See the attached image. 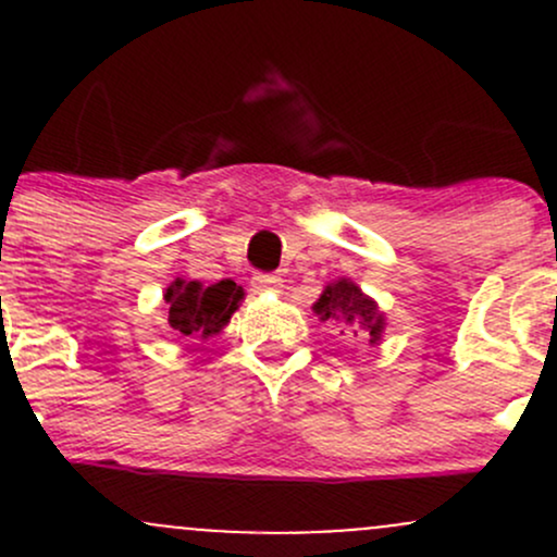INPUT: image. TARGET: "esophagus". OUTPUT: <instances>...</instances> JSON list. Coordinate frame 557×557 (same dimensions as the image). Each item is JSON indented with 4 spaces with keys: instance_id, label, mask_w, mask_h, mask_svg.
Instances as JSON below:
<instances>
[{
    "instance_id": "esophagus-1",
    "label": "esophagus",
    "mask_w": 557,
    "mask_h": 557,
    "mask_svg": "<svg viewBox=\"0 0 557 557\" xmlns=\"http://www.w3.org/2000/svg\"><path fill=\"white\" fill-rule=\"evenodd\" d=\"M250 285L256 294H269V290H272V294H280V288H283V277L272 272H258L252 274Z\"/></svg>"
}]
</instances>
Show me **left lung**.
Listing matches in <instances>:
<instances>
[{"label": "left lung", "mask_w": 557, "mask_h": 557, "mask_svg": "<svg viewBox=\"0 0 557 557\" xmlns=\"http://www.w3.org/2000/svg\"><path fill=\"white\" fill-rule=\"evenodd\" d=\"M314 312L320 314V320H336V323H342V329L352 331L356 336H369L372 345L383 336V312L350 280H336V283H331L323 290V296L314 301Z\"/></svg>", "instance_id": "1"}]
</instances>
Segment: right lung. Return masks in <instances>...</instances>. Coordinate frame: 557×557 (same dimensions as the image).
I'll list each match as a JSON object with an SVG mask.
<instances>
[{
	"instance_id": "1",
	"label": "right lung",
	"mask_w": 557,
	"mask_h": 557,
	"mask_svg": "<svg viewBox=\"0 0 557 557\" xmlns=\"http://www.w3.org/2000/svg\"><path fill=\"white\" fill-rule=\"evenodd\" d=\"M243 288L234 280L201 285L196 280H174L164 299L170 305V325L190 339H207L228 323L243 301Z\"/></svg>"
}]
</instances>
